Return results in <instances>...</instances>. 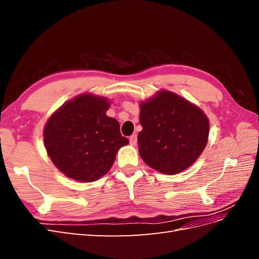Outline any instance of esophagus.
I'll list each match as a JSON object with an SVG mask.
<instances>
[{"label": "esophagus", "mask_w": 259, "mask_h": 259, "mask_svg": "<svg viewBox=\"0 0 259 259\" xmlns=\"http://www.w3.org/2000/svg\"><path fill=\"white\" fill-rule=\"evenodd\" d=\"M130 144H131L132 146H135V145L137 144V135H136V134L132 135V136L130 137Z\"/></svg>", "instance_id": "34e87169"}]
</instances>
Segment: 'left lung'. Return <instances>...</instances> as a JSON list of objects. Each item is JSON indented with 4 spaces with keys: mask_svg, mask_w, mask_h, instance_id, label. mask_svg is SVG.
<instances>
[{
    "mask_svg": "<svg viewBox=\"0 0 259 259\" xmlns=\"http://www.w3.org/2000/svg\"><path fill=\"white\" fill-rule=\"evenodd\" d=\"M138 152L148 166L166 175L180 173L204 150L209 121L201 108L166 90L139 105Z\"/></svg>",
    "mask_w": 259,
    "mask_h": 259,
    "instance_id": "8db88e82",
    "label": "left lung"
}]
</instances>
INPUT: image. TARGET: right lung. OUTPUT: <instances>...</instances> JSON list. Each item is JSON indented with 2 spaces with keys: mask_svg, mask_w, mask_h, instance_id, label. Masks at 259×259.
Masks as SVG:
<instances>
[{
  "mask_svg": "<svg viewBox=\"0 0 259 259\" xmlns=\"http://www.w3.org/2000/svg\"><path fill=\"white\" fill-rule=\"evenodd\" d=\"M109 108L108 98L85 93L49 117L43 131L46 152L67 177L95 182L110 170L119 149L128 144L119 122L106 114Z\"/></svg>",
  "mask_w": 259,
  "mask_h": 259,
  "instance_id": "1",
  "label": "right lung"
}]
</instances>
